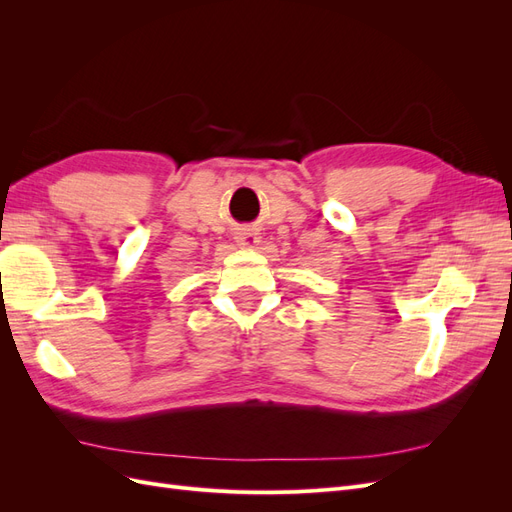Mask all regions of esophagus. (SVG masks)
I'll use <instances>...</instances> for the list:
<instances>
[{"label": "esophagus", "mask_w": 512, "mask_h": 512, "mask_svg": "<svg viewBox=\"0 0 512 512\" xmlns=\"http://www.w3.org/2000/svg\"><path fill=\"white\" fill-rule=\"evenodd\" d=\"M235 239L241 247H256L260 243V232L256 228H241Z\"/></svg>", "instance_id": "esophagus-1"}]
</instances>
